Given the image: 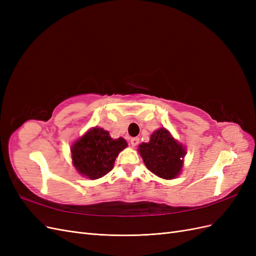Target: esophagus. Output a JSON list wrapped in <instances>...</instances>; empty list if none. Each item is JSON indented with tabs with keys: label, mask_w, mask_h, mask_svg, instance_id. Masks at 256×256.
I'll use <instances>...</instances> for the list:
<instances>
[{
	"label": "esophagus",
	"mask_w": 256,
	"mask_h": 256,
	"mask_svg": "<svg viewBox=\"0 0 256 256\" xmlns=\"http://www.w3.org/2000/svg\"><path fill=\"white\" fill-rule=\"evenodd\" d=\"M138 141H140V140H138V138H130V145L132 146V147H134V146H136L138 144Z\"/></svg>",
	"instance_id": "esophagus-1"
}]
</instances>
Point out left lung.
<instances>
[{"mask_svg": "<svg viewBox=\"0 0 256 256\" xmlns=\"http://www.w3.org/2000/svg\"><path fill=\"white\" fill-rule=\"evenodd\" d=\"M138 152L146 168L164 180H173L180 175L186 156L182 144L166 128L154 131L148 143L138 145Z\"/></svg>", "mask_w": 256, "mask_h": 256, "instance_id": "left-lung-1", "label": "left lung"}]
</instances>
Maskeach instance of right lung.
Here are the masks:
<instances>
[{
    "label": "right lung",
    "instance_id": "add662e5",
    "mask_svg": "<svg viewBox=\"0 0 256 256\" xmlns=\"http://www.w3.org/2000/svg\"><path fill=\"white\" fill-rule=\"evenodd\" d=\"M127 145L122 138L114 140L106 130L94 127L72 144V164L82 176L98 180L111 171L116 157Z\"/></svg>",
    "mask_w": 256,
    "mask_h": 256
}]
</instances>
